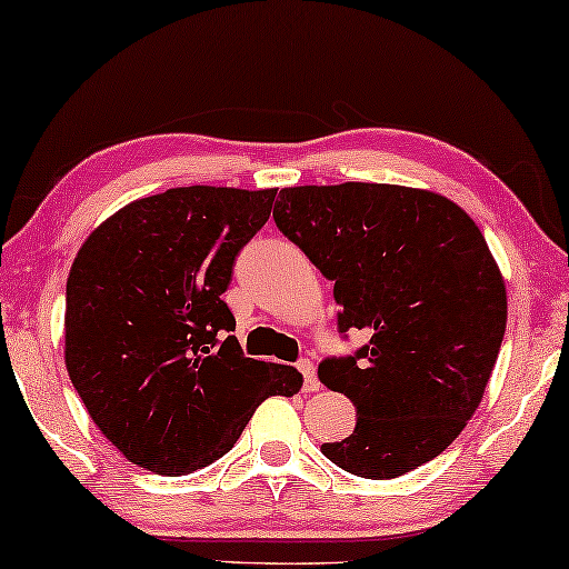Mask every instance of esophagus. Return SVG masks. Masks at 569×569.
Instances as JSON below:
<instances>
[{
  "label": "esophagus",
  "instance_id": "34e87169",
  "mask_svg": "<svg viewBox=\"0 0 569 569\" xmlns=\"http://www.w3.org/2000/svg\"><path fill=\"white\" fill-rule=\"evenodd\" d=\"M299 372L303 375V390L306 392H317L319 390V377H317V367H313L311 359H301L299 365Z\"/></svg>",
  "mask_w": 569,
  "mask_h": 569
}]
</instances>
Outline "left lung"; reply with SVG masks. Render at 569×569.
<instances>
[{"label": "left lung", "instance_id": "1", "mask_svg": "<svg viewBox=\"0 0 569 569\" xmlns=\"http://www.w3.org/2000/svg\"><path fill=\"white\" fill-rule=\"evenodd\" d=\"M278 197V230L333 283L339 333H369L319 365L357 408L355 432L321 453L362 479H398L479 408L507 331L503 278L476 222L436 192L347 182Z\"/></svg>", "mask_w": 569, "mask_h": 569}]
</instances>
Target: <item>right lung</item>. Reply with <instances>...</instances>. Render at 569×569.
I'll return each instance as SVG.
<instances>
[{
    "label": "right lung",
    "mask_w": 569,
    "mask_h": 569,
    "mask_svg": "<svg viewBox=\"0 0 569 569\" xmlns=\"http://www.w3.org/2000/svg\"><path fill=\"white\" fill-rule=\"evenodd\" d=\"M276 189L177 187L126 204L78 250L66 365L98 430L147 471L184 476L236 446L299 369L242 355L222 301Z\"/></svg>",
    "instance_id": "right-lung-1"
}]
</instances>
